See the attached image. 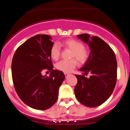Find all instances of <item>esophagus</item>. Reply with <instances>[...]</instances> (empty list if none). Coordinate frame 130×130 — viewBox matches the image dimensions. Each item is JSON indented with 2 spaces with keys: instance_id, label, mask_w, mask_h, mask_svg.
Masks as SVG:
<instances>
[{
  "instance_id": "1",
  "label": "esophagus",
  "mask_w": 130,
  "mask_h": 130,
  "mask_svg": "<svg viewBox=\"0 0 130 130\" xmlns=\"http://www.w3.org/2000/svg\"><path fill=\"white\" fill-rule=\"evenodd\" d=\"M64 75H65V76H66V77H67V76H68L69 75H70V73H64Z\"/></svg>"
}]
</instances>
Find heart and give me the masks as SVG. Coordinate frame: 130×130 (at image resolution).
Here are the masks:
<instances>
[{"label":"heart","mask_w":130,"mask_h":130,"mask_svg":"<svg viewBox=\"0 0 130 130\" xmlns=\"http://www.w3.org/2000/svg\"><path fill=\"white\" fill-rule=\"evenodd\" d=\"M62 45L64 47L70 49L72 51L71 54L72 58H75L79 62H85L88 58V51L82 42L74 39H69L65 40ZM60 53V48L58 43H54L50 49V55L52 59L57 60L58 59ZM77 61L75 59L69 60H61L57 63V68L58 70L64 72V73H70L76 67Z\"/></svg>","instance_id":"1"}]
</instances>
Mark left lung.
Listing matches in <instances>:
<instances>
[{
    "mask_svg": "<svg viewBox=\"0 0 130 130\" xmlns=\"http://www.w3.org/2000/svg\"><path fill=\"white\" fill-rule=\"evenodd\" d=\"M77 36L87 43L90 50L80 71L85 75L90 73L91 75L87 78L84 75H75L77 79L74 88L75 97L83 105L95 107L104 104L114 90L117 76V58L112 49L100 38L90 37L88 34Z\"/></svg>",
    "mask_w": 130,
    "mask_h": 130,
    "instance_id": "1",
    "label": "left lung"
}]
</instances>
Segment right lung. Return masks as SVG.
Listing matches in <instances>:
<instances>
[{
	"label": "right lung",
	"mask_w": 130,
	"mask_h": 130,
	"mask_svg": "<svg viewBox=\"0 0 130 130\" xmlns=\"http://www.w3.org/2000/svg\"><path fill=\"white\" fill-rule=\"evenodd\" d=\"M51 36L38 34L17 49L11 62L15 89L20 99L34 109L45 110L55 104L58 89L65 79L61 71L53 70L50 49ZM51 72L49 76L42 72Z\"/></svg>",
	"instance_id": "obj_1"
}]
</instances>
